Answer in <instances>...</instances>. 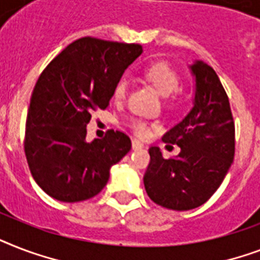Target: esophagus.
<instances>
[{"label": "esophagus", "instance_id": "1", "mask_svg": "<svg viewBox=\"0 0 260 260\" xmlns=\"http://www.w3.org/2000/svg\"><path fill=\"white\" fill-rule=\"evenodd\" d=\"M143 147H144L143 146V143H140L139 140H136V139L132 140V148H134V150H142Z\"/></svg>", "mask_w": 260, "mask_h": 260}]
</instances>
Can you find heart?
<instances>
[{
    "mask_svg": "<svg viewBox=\"0 0 260 260\" xmlns=\"http://www.w3.org/2000/svg\"><path fill=\"white\" fill-rule=\"evenodd\" d=\"M144 77L150 81L162 94L163 97H169L173 93H175L181 85V77L177 71L174 70L170 64L163 62H158L151 64L144 70ZM128 89H129V82L126 78H121L116 83L113 90V97L116 101H124L128 95ZM131 128L139 138H147L151 134V128L147 122L142 120H134L131 122Z\"/></svg>",
    "mask_w": 260,
    "mask_h": 260,
    "instance_id": "b5f03b06",
    "label": "heart"
}]
</instances>
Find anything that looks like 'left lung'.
I'll use <instances>...</instances> for the list:
<instances>
[{
    "label": "left lung",
    "mask_w": 260,
    "mask_h": 260,
    "mask_svg": "<svg viewBox=\"0 0 260 260\" xmlns=\"http://www.w3.org/2000/svg\"><path fill=\"white\" fill-rule=\"evenodd\" d=\"M194 77L193 108L163 142L177 144L175 158H163L151 147L144 174L148 197L173 210H190L205 204L220 187L235 156V124L230 100L216 71L202 60L189 66Z\"/></svg>",
    "instance_id": "obj_1"
}]
</instances>
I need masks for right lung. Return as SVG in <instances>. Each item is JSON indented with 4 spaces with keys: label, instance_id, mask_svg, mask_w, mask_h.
Segmentation results:
<instances>
[{
    "label": "right lung",
    "instance_id": "right-lung-1",
    "mask_svg": "<svg viewBox=\"0 0 260 260\" xmlns=\"http://www.w3.org/2000/svg\"><path fill=\"white\" fill-rule=\"evenodd\" d=\"M140 44L82 38L67 46L39 77L25 128L26 160L35 182L55 200L97 196L110 167L129 152L131 139L109 131L87 142L91 112L106 109L116 83L142 55Z\"/></svg>",
    "mask_w": 260,
    "mask_h": 260
}]
</instances>
